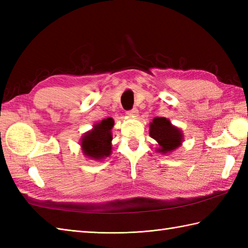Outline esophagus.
Returning a JSON list of instances; mask_svg holds the SVG:
<instances>
[{
  "label": "esophagus",
  "mask_w": 248,
  "mask_h": 248,
  "mask_svg": "<svg viewBox=\"0 0 248 248\" xmlns=\"http://www.w3.org/2000/svg\"><path fill=\"white\" fill-rule=\"evenodd\" d=\"M138 114H139L138 108H132V109L127 110V115L131 116V117H135V116H138Z\"/></svg>",
  "instance_id": "obj_1"
}]
</instances>
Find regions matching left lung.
Wrapping results in <instances>:
<instances>
[{
	"label": "left lung",
	"mask_w": 248,
	"mask_h": 248,
	"mask_svg": "<svg viewBox=\"0 0 248 248\" xmlns=\"http://www.w3.org/2000/svg\"><path fill=\"white\" fill-rule=\"evenodd\" d=\"M150 136L159 143L162 154L175 150L182 143V133L164 117H156L150 124Z\"/></svg>",
	"instance_id": "1"
}]
</instances>
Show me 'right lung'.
<instances>
[{
    "label": "right lung",
    "mask_w": 248,
    "mask_h": 248,
    "mask_svg": "<svg viewBox=\"0 0 248 248\" xmlns=\"http://www.w3.org/2000/svg\"><path fill=\"white\" fill-rule=\"evenodd\" d=\"M113 118L103 119L101 123L93 125V129L91 132L83 136L81 146L85 155L100 160L110 155V149H112L110 129L113 128Z\"/></svg>",
    "instance_id": "1"
}]
</instances>
